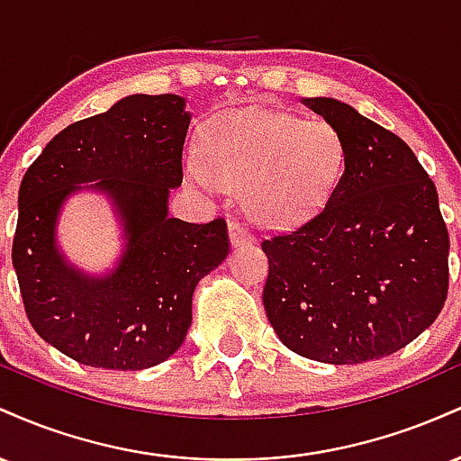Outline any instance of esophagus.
<instances>
[{
	"instance_id": "obj_1",
	"label": "esophagus",
	"mask_w": 461,
	"mask_h": 461,
	"mask_svg": "<svg viewBox=\"0 0 461 461\" xmlns=\"http://www.w3.org/2000/svg\"><path fill=\"white\" fill-rule=\"evenodd\" d=\"M230 240H231V247H245V245H251L253 236L249 234V231L240 223L231 221V223H230Z\"/></svg>"
}]
</instances>
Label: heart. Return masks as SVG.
<instances>
[{"label": "heart", "instance_id": "b5f03b06", "mask_svg": "<svg viewBox=\"0 0 461 461\" xmlns=\"http://www.w3.org/2000/svg\"><path fill=\"white\" fill-rule=\"evenodd\" d=\"M345 168V140L322 119L305 121L271 108L221 114L203 134V156H188L184 173L201 190L242 188L253 223L288 227L310 219Z\"/></svg>", "mask_w": 461, "mask_h": 461}]
</instances>
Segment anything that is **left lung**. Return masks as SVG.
I'll use <instances>...</instances> for the list:
<instances>
[{
  "label": "left lung",
  "mask_w": 461,
  "mask_h": 461,
  "mask_svg": "<svg viewBox=\"0 0 461 461\" xmlns=\"http://www.w3.org/2000/svg\"><path fill=\"white\" fill-rule=\"evenodd\" d=\"M345 140L325 208L262 242L264 310L290 351L325 364L396 353L440 314L448 231L436 184L393 131L331 97H303Z\"/></svg>",
  "instance_id": "8db88e82"
}]
</instances>
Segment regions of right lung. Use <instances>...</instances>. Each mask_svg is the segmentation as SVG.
<instances>
[{"label": "right lung", "instance_id": "obj_1", "mask_svg": "<svg viewBox=\"0 0 461 461\" xmlns=\"http://www.w3.org/2000/svg\"><path fill=\"white\" fill-rule=\"evenodd\" d=\"M188 125L179 95H128L56 134L23 176L13 264L25 314L79 364L142 370L171 357L193 322L194 288L230 253L223 219L168 216ZM79 192L104 194L120 223L122 256L105 274L79 269L57 242Z\"/></svg>", "mask_w": 461, "mask_h": 461}]
</instances>
